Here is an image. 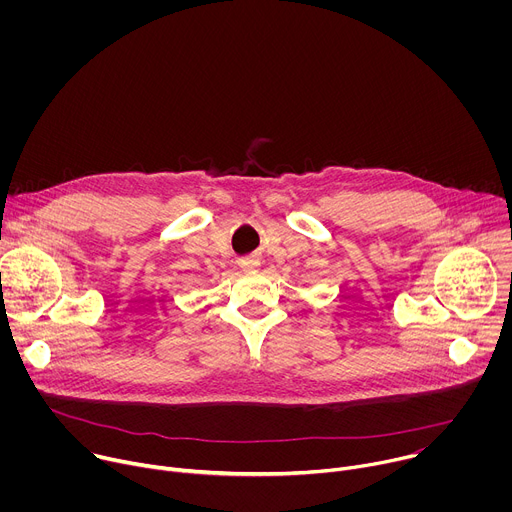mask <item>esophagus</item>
<instances>
[{"label": "esophagus", "instance_id": "34e87169", "mask_svg": "<svg viewBox=\"0 0 512 512\" xmlns=\"http://www.w3.org/2000/svg\"><path fill=\"white\" fill-rule=\"evenodd\" d=\"M239 265H241L243 271H253V269H257L261 263H259L257 257H245V259L239 261Z\"/></svg>", "mask_w": 512, "mask_h": 512}]
</instances>
